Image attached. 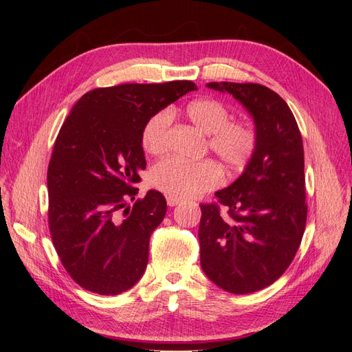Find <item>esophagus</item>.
<instances>
[{
	"label": "esophagus",
	"instance_id": "34e87169",
	"mask_svg": "<svg viewBox=\"0 0 352 352\" xmlns=\"http://www.w3.org/2000/svg\"><path fill=\"white\" fill-rule=\"evenodd\" d=\"M180 202H182V199L177 198V197H172V195L167 197V206L168 207H176L177 204H180Z\"/></svg>",
	"mask_w": 352,
	"mask_h": 352
}]
</instances>
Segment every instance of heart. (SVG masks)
Instances as JSON below:
<instances>
[{
	"mask_svg": "<svg viewBox=\"0 0 352 352\" xmlns=\"http://www.w3.org/2000/svg\"><path fill=\"white\" fill-rule=\"evenodd\" d=\"M186 117L198 131L208 135L210 151L228 170L233 172L248 164L257 148V133L247 122L229 120L230 111L225 104L212 98L192 101L186 107ZM170 120L168 111H160L145 123L142 146L148 154L160 155L167 150ZM150 184L172 197L190 198L217 188L221 172L210 160L188 163L166 158L151 168Z\"/></svg>",
	"mask_w": 352,
	"mask_h": 352,
	"instance_id": "b5f03b06",
	"label": "heart"
}]
</instances>
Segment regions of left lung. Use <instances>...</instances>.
Returning <instances> with one entry per match:
<instances>
[{"label":"left lung","mask_w":352,"mask_h":352,"mask_svg":"<svg viewBox=\"0 0 352 352\" xmlns=\"http://www.w3.org/2000/svg\"><path fill=\"white\" fill-rule=\"evenodd\" d=\"M254 120L257 148L242 175L217 190L218 204L201 206L199 252L207 278L232 294H251L289 267L305 230L302 138L287 104L260 83L210 82Z\"/></svg>","instance_id":"1"}]
</instances>
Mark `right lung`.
Returning <instances> with one entry per match:
<instances>
[{
	"label": "right lung",
	"mask_w": 352,
	"mask_h": 352,
	"mask_svg": "<svg viewBox=\"0 0 352 352\" xmlns=\"http://www.w3.org/2000/svg\"><path fill=\"white\" fill-rule=\"evenodd\" d=\"M195 89L190 80L97 88L63 123L47 175L48 223L63 265L83 289L119 295L142 278L151 233L167 210L154 189L126 207L146 166L142 131L154 114Z\"/></svg>",
	"instance_id": "add662e5"
}]
</instances>
